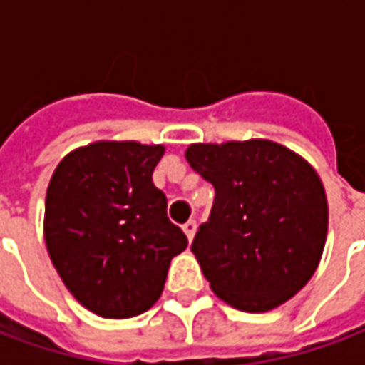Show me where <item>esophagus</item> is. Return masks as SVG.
<instances>
[{
    "label": "esophagus",
    "instance_id": "34e87169",
    "mask_svg": "<svg viewBox=\"0 0 365 365\" xmlns=\"http://www.w3.org/2000/svg\"><path fill=\"white\" fill-rule=\"evenodd\" d=\"M183 232H185V237H187V240H193V237H195V230H197V222L193 221V219H190V221L185 222L182 227Z\"/></svg>",
    "mask_w": 365,
    "mask_h": 365
}]
</instances>
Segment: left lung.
<instances>
[{
  "mask_svg": "<svg viewBox=\"0 0 365 365\" xmlns=\"http://www.w3.org/2000/svg\"><path fill=\"white\" fill-rule=\"evenodd\" d=\"M185 160L215 187L191 245L215 295L245 313L289 301L319 268L329 232L314 168L266 138L190 144Z\"/></svg>",
  "mask_w": 365,
  "mask_h": 365,
  "instance_id": "1",
  "label": "left lung"
}]
</instances>
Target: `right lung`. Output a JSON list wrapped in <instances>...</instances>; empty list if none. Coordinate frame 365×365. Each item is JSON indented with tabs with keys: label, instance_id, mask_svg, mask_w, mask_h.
Returning <instances> with one entry per match:
<instances>
[{
	"label": "right lung",
	"instance_id": "1",
	"mask_svg": "<svg viewBox=\"0 0 365 365\" xmlns=\"http://www.w3.org/2000/svg\"><path fill=\"white\" fill-rule=\"evenodd\" d=\"M164 152V144L97 140L68 152L48 183V256L76 301L103 319L148 311L187 246L152 182Z\"/></svg>",
	"mask_w": 365,
	"mask_h": 365
}]
</instances>
